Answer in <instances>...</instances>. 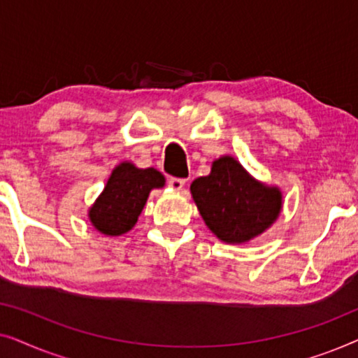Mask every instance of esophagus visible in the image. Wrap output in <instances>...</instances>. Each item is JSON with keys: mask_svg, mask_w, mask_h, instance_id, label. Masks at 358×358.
Segmentation results:
<instances>
[{"mask_svg": "<svg viewBox=\"0 0 358 358\" xmlns=\"http://www.w3.org/2000/svg\"><path fill=\"white\" fill-rule=\"evenodd\" d=\"M169 187L174 189V190H182L184 185H185V180L184 179H178V178H171L168 180Z\"/></svg>", "mask_w": 358, "mask_h": 358, "instance_id": "obj_1", "label": "esophagus"}]
</instances>
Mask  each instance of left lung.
Segmentation results:
<instances>
[{
	"mask_svg": "<svg viewBox=\"0 0 358 358\" xmlns=\"http://www.w3.org/2000/svg\"><path fill=\"white\" fill-rule=\"evenodd\" d=\"M190 194L205 224L220 241L244 244L277 222L282 190L252 178L233 156H220L208 176L190 184Z\"/></svg>",
	"mask_w": 358,
	"mask_h": 358,
	"instance_id": "8db88e82",
	"label": "left lung"
}]
</instances>
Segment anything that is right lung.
<instances>
[{
  "label": "right lung",
  "instance_id": "obj_1",
  "mask_svg": "<svg viewBox=\"0 0 358 358\" xmlns=\"http://www.w3.org/2000/svg\"><path fill=\"white\" fill-rule=\"evenodd\" d=\"M164 176L158 169H141L130 161H122L112 169L104 190L87 210V218L106 236H122L138 222L151 190L164 187Z\"/></svg>",
  "mask_w": 358,
  "mask_h": 358
}]
</instances>
